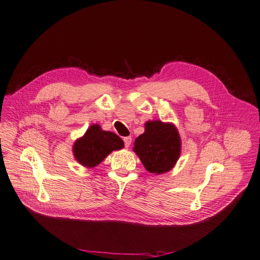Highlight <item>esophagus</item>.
<instances>
[{
  "instance_id": "34e87169",
  "label": "esophagus",
  "mask_w": 260,
  "mask_h": 260,
  "mask_svg": "<svg viewBox=\"0 0 260 260\" xmlns=\"http://www.w3.org/2000/svg\"><path fill=\"white\" fill-rule=\"evenodd\" d=\"M123 140H124V144H125V148H129V145L132 143V137H125Z\"/></svg>"
}]
</instances>
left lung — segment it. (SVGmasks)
Here are the masks:
<instances>
[{
	"label": "left lung",
	"instance_id": "obj_1",
	"mask_svg": "<svg viewBox=\"0 0 260 260\" xmlns=\"http://www.w3.org/2000/svg\"><path fill=\"white\" fill-rule=\"evenodd\" d=\"M133 151L150 173L162 174L176 165L182 140L173 123L148 121L144 124V133L135 140Z\"/></svg>",
	"mask_w": 260,
	"mask_h": 260
}]
</instances>
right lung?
<instances>
[{"mask_svg":"<svg viewBox=\"0 0 260 260\" xmlns=\"http://www.w3.org/2000/svg\"><path fill=\"white\" fill-rule=\"evenodd\" d=\"M123 146L124 142L117 134L103 131L99 124H92L81 138L75 140L72 151L78 164L86 168H94L112 151H119Z\"/></svg>","mask_w":260,"mask_h":260,"instance_id":"obj_1","label":"right lung"}]
</instances>
